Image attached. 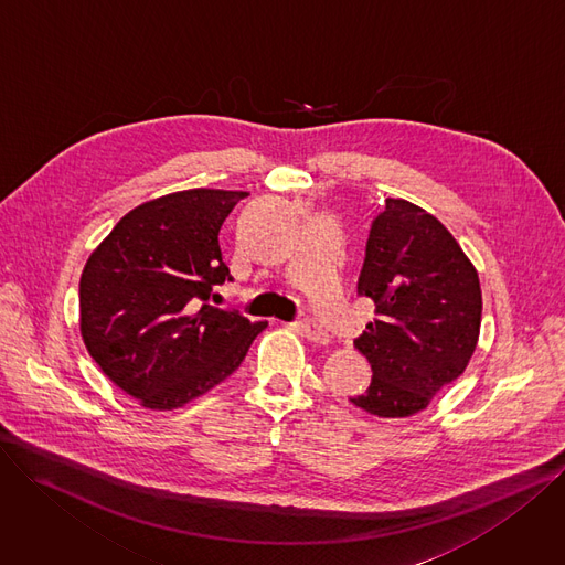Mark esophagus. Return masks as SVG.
Listing matches in <instances>:
<instances>
[{"label": "esophagus", "instance_id": "obj_1", "mask_svg": "<svg viewBox=\"0 0 565 565\" xmlns=\"http://www.w3.org/2000/svg\"><path fill=\"white\" fill-rule=\"evenodd\" d=\"M298 332H300L307 341L317 343V345H328V343H330L328 332H323V330H321L319 326H315V323H300V326H298Z\"/></svg>", "mask_w": 565, "mask_h": 565}]
</instances>
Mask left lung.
Here are the masks:
<instances>
[{
    "instance_id": "8db88e82",
    "label": "left lung",
    "mask_w": 565,
    "mask_h": 565,
    "mask_svg": "<svg viewBox=\"0 0 565 565\" xmlns=\"http://www.w3.org/2000/svg\"><path fill=\"white\" fill-rule=\"evenodd\" d=\"M356 289L377 319L354 341L372 382L350 402L377 417H411L469 365L482 317L478 271L440 220L388 198Z\"/></svg>"
}]
</instances>
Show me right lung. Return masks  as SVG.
Here are the masks:
<instances>
[{"mask_svg": "<svg viewBox=\"0 0 565 565\" xmlns=\"http://www.w3.org/2000/svg\"><path fill=\"white\" fill-rule=\"evenodd\" d=\"M242 191L193 188L122 215L81 276V334L107 377L150 411L198 399L267 328L209 305L231 280L220 228Z\"/></svg>", "mask_w": 565, "mask_h": 565, "instance_id": "right-lung-1", "label": "right lung"}]
</instances>
